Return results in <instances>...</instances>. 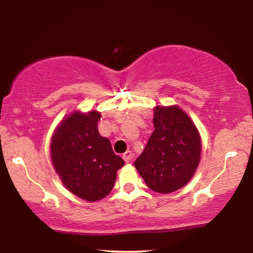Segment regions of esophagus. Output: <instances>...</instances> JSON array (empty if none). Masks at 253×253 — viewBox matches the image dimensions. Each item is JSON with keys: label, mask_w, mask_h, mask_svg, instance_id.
I'll use <instances>...</instances> for the list:
<instances>
[{"label": "esophagus", "mask_w": 253, "mask_h": 253, "mask_svg": "<svg viewBox=\"0 0 253 253\" xmlns=\"http://www.w3.org/2000/svg\"><path fill=\"white\" fill-rule=\"evenodd\" d=\"M124 161L126 163H130L132 161V158H134V155H132V153L130 151H127L125 154L123 155Z\"/></svg>", "instance_id": "obj_1"}]
</instances>
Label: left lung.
I'll list each match as a JSON object with an SVG mask.
<instances>
[{
	"instance_id": "obj_1",
	"label": "left lung",
	"mask_w": 253,
	"mask_h": 253,
	"mask_svg": "<svg viewBox=\"0 0 253 253\" xmlns=\"http://www.w3.org/2000/svg\"><path fill=\"white\" fill-rule=\"evenodd\" d=\"M146 147L134 165L151 190L169 194L193 177L202 152L198 128L178 106H156Z\"/></svg>"
}]
</instances>
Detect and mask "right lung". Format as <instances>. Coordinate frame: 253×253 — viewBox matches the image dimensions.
Wrapping results in <instances>:
<instances>
[{
    "label": "right lung",
    "mask_w": 253,
    "mask_h": 253,
    "mask_svg": "<svg viewBox=\"0 0 253 253\" xmlns=\"http://www.w3.org/2000/svg\"><path fill=\"white\" fill-rule=\"evenodd\" d=\"M100 117L97 110L74 111L55 128L50 145L51 161L63 185L88 202L110 193L117 170L125 164L98 131Z\"/></svg>",
    "instance_id": "right-lung-1"
}]
</instances>
